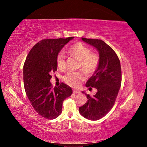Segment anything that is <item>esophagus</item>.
I'll use <instances>...</instances> for the list:
<instances>
[{
  "mask_svg": "<svg viewBox=\"0 0 147 147\" xmlns=\"http://www.w3.org/2000/svg\"><path fill=\"white\" fill-rule=\"evenodd\" d=\"M73 93H80V91L79 90H73Z\"/></svg>",
  "mask_w": 147,
  "mask_h": 147,
  "instance_id": "1",
  "label": "esophagus"
}]
</instances>
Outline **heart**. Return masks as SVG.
Masks as SVG:
<instances>
[{
	"label": "heart",
	"mask_w": 147,
	"mask_h": 147,
	"mask_svg": "<svg viewBox=\"0 0 147 147\" xmlns=\"http://www.w3.org/2000/svg\"><path fill=\"white\" fill-rule=\"evenodd\" d=\"M71 54L80 59V67L83 68L88 73H93L99 65L100 56L96 53L91 52L89 47L82 43H77L69 49ZM65 55L63 52H59L56 57V63L58 67L62 70L66 67ZM86 78V73L84 71L76 72L69 71L63 76V80L68 85L77 88Z\"/></svg>",
	"instance_id": "b5f03b06"
}]
</instances>
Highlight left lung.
Returning <instances> with one entry per match:
<instances>
[{
    "label": "left lung",
    "mask_w": 147,
    "mask_h": 147,
    "mask_svg": "<svg viewBox=\"0 0 147 147\" xmlns=\"http://www.w3.org/2000/svg\"><path fill=\"white\" fill-rule=\"evenodd\" d=\"M82 39L95 47L100 56L97 69L86 84L88 88H96L97 92L93 96L82 92L88 100L79 108L83 117L96 121L105 116L115 104L121 85V63L115 52L102 40L84 38Z\"/></svg>",
    "instance_id": "obj_1"
}]
</instances>
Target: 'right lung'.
Masks as SVG:
<instances>
[{"instance_id": "right-lung-1", "label": "right lung", "mask_w": 147, "mask_h": 147, "mask_svg": "<svg viewBox=\"0 0 147 147\" xmlns=\"http://www.w3.org/2000/svg\"><path fill=\"white\" fill-rule=\"evenodd\" d=\"M73 38L43 39L32 47L24 61L23 80L27 96L35 111L45 119L58 117L63 100L73 93L65 84L53 88L50 80L51 73L57 71V55Z\"/></svg>"}]
</instances>
